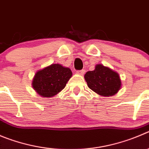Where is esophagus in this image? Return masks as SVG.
<instances>
[{"label":"esophagus","mask_w":149,"mask_h":149,"mask_svg":"<svg viewBox=\"0 0 149 149\" xmlns=\"http://www.w3.org/2000/svg\"><path fill=\"white\" fill-rule=\"evenodd\" d=\"M77 73H79V75H81V76H83V75L85 73V70H78L77 71Z\"/></svg>","instance_id":"34e87169"}]
</instances>
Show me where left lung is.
<instances>
[{
    "label": "left lung",
    "mask_w": 149,
    "mask_h": 149,
    "mask_svg": "<svg viewBox=\"0 0 149 149\" xmlns=\"http://www.w3.org/2000/svg\"><path fill=\"white\" fill-rule=\"evenodd\" d=\"M84 79L89 88L102 96L115 95L121 86L119 75L101 64L97 65L93 71L87 72Z\"/></svg>",
    "instance_id": "left-lung-1"
}]
</instances>
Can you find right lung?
Returning a JSON list of instances; mask_svg holds the SVG:
<instances>
[{
	"instance_id": "right-lung-1",
	"label": "right lung",
	"mask_w": 149,
	"mask_h": 149,
	"mask_svg": "<svg viewBox=\"0 0 149 149\" xmlns=\"http://www.w3.org/2000/svg\"><path fill=\"white\" fill-rule=\"evenodd\" d=\"M72 76L71 70L59 64H53L35 74L32 86L42 97H53L63 90Z\"/></svg>"
}]
</instances>
